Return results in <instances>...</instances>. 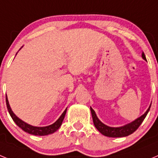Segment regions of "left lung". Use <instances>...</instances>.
Wrapping results in <instances>:
<instances>
[{
    "label": "left lung",
    "mask_w": 158,
    "mask_h": 158,
    "mask_svg": "<svg viewBox=\"0 0 158 158\" xmlns=\"http://www.w3.org/2000/svg\"><path fill=\"white\" fill-rule=\"evenodd\" d=\"M142 58L145 61H146V56H145V54L143 52L142 53ZM150 106H151V104H150V107H148V109L146 110V112L142 115H141L140 117L137 118L136 119H135L132 122L129 123L125 124L123 126L116 127H109L106 125V124L103 123L99 119L95 111L91 107H90V110H91L92 117H93L94 126L96 127V129L98 130L102 135H104V136L110 137V138H122V137H127L128 135H131V134L134 133L139 127V126L143 122L146 116L147 115L148 112L150 111Z\"/></svg>",
    "instance_id": "8db88e82"
}]
</instances>
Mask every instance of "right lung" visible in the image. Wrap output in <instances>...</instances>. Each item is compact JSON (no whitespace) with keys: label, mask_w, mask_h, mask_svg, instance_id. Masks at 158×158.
Masks as SVG:
<instances>
[{"label":"right lung","mask_w":158,"mask_h":158,"mask_svg":"<svg viewBox=\"0 0 158 158\" xmlns=\"http://www.w3.org/2000/svg\"><path fill=\"white\" fill-rule=\"evenodd\" d=\"M6 104H7V108H8V111L9 112V115H11L12 118L13 119V121L16 123V124L19 127L21 128L23 131H24L25 132L30 134L32 135H36V136H45V135H51V134L54 133L55 131H58L59 129V127L62 125V122H63V119L65 118V113L67 111V107L65 108V111L62 112V114L61 115V116L57 119L55 122L54 123L51 125H49L47 127H35L32 126L31 124L27 123L26 122L23 121L22 119L17 117L16 115V114L12 111V108L10 107V104H9V102H8V97H7L6 95Z\"/></svg>","instance_id":"right-lung-1"}]
</instances>
